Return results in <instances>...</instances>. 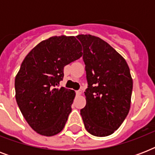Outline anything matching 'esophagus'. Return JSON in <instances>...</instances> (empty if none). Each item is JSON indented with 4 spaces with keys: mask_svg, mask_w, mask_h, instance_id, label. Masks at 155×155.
<instances>
[{
    "mask_svg": "<svg viewBox=\"0 0 155 155\" xmlns=\"http://www.w3.org/2000/svg\"><path fill=\"white\" fill-rule=\"evenodd\" d=\"M82 94V90H78V91H76V95L77 96H80V95Z\"/></svg>",
    "mask_w": 155,
    "mask_h": 155,
    "instance_id": "esophagus-1",
    "label": "esophagus"
}]
</instances>
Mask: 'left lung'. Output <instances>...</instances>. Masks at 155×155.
<instances>
[{"label":"left lung","mask_w":155,"mask_h":155,"mask_svg":"<svg viewBox=\"0 0 155 155\" xmlns=\"http://www.w3.org/2000/svg\"><path fill=\"white\" fill-rule=\"evenodd\" d=\"M84 47L87 88L80 110L85 129L97 137L115 132L127 117L133 79L126 61L108 42L91 35L76 36Z\"/></svg>","instance_id":"left-lung-1"}]
</instances>
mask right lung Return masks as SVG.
Segmentation results:
<instances>
[{
  "instance_id": "obj_1",
  "label": "right lung",
  "mask_w": 155,
  "mask_h": 155,
  "mask_svg": "<svg viewBox=\"0 0 155 155\" xmlns=\"http://www.w3.org/2000/svg\"><path fill=\"white\" fill-rule=\"evenodd\" d=\"M82 54L76 37L61 35L39 42L24 58L15 78L16 101L38 134L54 136L65 126L75 92L57 86L63 79V68Z\"/></svg>"
}]
</instances>
